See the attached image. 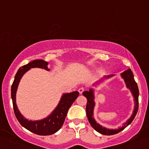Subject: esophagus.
<instances>
[{"label": "esophagus", "mask_w": 149, "mask_h": 149, "mask_svg": "<svg viewBox=\"0 0 149 149\" xmlns=\"http://www.w3.org/2000/svg\"><path fill=\"white\" fill-rule=\"evenodd\" d=\"M84 90H85V89H84V88H83V87H81V88H79V94H81L82 93H83L84 91Z\"/></svg>", "instance_id": "obj_1"}]
</instances>
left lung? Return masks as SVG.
<instances>
[{
  "label": "left lung",
  "instance_id": "8db88e82",
  "mask_svg": "<svg viewBox=\"0 0 149 149\" xmlns=\"http://www.w3.org/2000/svg\"><path fill=\"white\" fill-rule=\"evenodd\" d=\"M115 76V75L112 74L109 76H104V79H109V78L112 77V76ZM121 76L125 81V83L126 84V86L127 88L130 90L132 94H133V97H134L135 101V107L134 109H133V114H132L131 117L126 121V123H124L123 126L122 127H120L118 129H108L106 127H102L100 125L99 123L96 122L95 119L94 118V108L95 106V102H94V89L90 88L89 91H86L83 92V95L87 99V104L86 107V115L88 118V122L92 126L93 128L97 132L102 135L105 136H111V135L117 134L119 132L122 131L123 129L125 128L127 125L130 124L133 120V119L136 117V114L138 112V109H139V88H138L137 83L135 81L134 77H133V73L132 70L130 68L127 70H125L123 73H121ZM101 80V81H102Z\"/></svg>",
  "mask_w": 149,
  "mask_h": 149
}]
</instances>
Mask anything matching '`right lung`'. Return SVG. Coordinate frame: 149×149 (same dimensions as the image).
<instances>
[{"mask_svg": "<svg viewBox=\"0 0 149 149\" xmlns=\"http://www.w3.org/2000/svg\"><path fill=\"white\" fill-rule=\"evenodd\" d=\"M47 65L48 63L43 60H35L29 63L26 65L22 66L18 70L11 86V99L13 102V110L18 121L24 127L40 136L52 135L61 128L65 121L68 110L79 95V93L77 91L63 94L57 107L46 118L37 121L28 120L26 119L19 112L16 103V94L19 81L23 75L29 69L33 68H40L49 70V69L47 68Z\"/></svg>", "mask_w": 149, "mask_h": 149, "instance_id": "right-lung-1", "label": "right lung"}]
</instances>
